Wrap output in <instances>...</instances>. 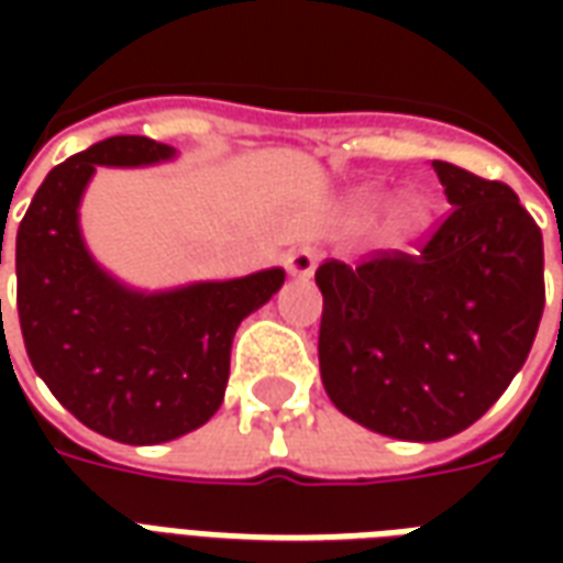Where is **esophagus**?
Segmentation results:
<instances>
[{
	"mask_svg": "<svg viewBox=\"0 0 563 563\" xmlns=\"http://www.w3.org/2000/svg\"><path fill=\"white\" fill-rule=\"evenodd\" d=\"M319 265V253L313 246H298L292 250L289 256H286V271L292 274L295 280H307V277H313V271Z\"/></svg>",
	"mask_w": 563,
	"mask_h": 563,
	"instance_id": "1",
	"label": "esophagus"
}]
</instances>
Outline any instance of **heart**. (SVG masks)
Masks as SVG:
<instances>
[{
	"label": "heart",
	"mask_w": 563,
	"mask_h": 563,
	"mask_svg": "<svg viewBox=\"0 0 563 563\" xmlns=\"http://www.w3.org/2000/svg\"><path fill=\"white\" fill-rule=\"evenodd\" d=\"M383 201H386V192L365 189L358 196V208L367 213V210H377ZM431 225H434V208H431V201L422 196H401L391 205L389 217H386L383 238L391 246H410L416 241H422L424 234L431 232Z\"/></svg>",
	"instance_id": "b5f03b06"
}]
</instances>
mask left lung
I'll return each mask as SVG.
<instances>
[{"mask_svg":"<svg viewBox=\"0 0 563 563\" xmlns=\"http://www.w3.org/2000/svg\"><path fill=\"white\" fill-rule=\"evenodd\" d=\"M452 205L419 256L325 262L319 371L367 431L437 443L519 374L543 317V234L507 184L431 162ZM563 262V253H561Z\"/></svg>","mask_w":563,"mask_h":563,"instance_id":"obj_1","label":"left lung"}]
</instances>
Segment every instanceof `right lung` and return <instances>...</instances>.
Returning a JSON list of instances; mask_svg holds the SVG:
<instances>
[{"mask_svg":"<svg viewBox=\"0 0 563 563\" xmlns=\"http://www.w3.org/2000/svg\"><path fill=\"white\" fill-rule=\"evenodd\" d=\"M174 159L177 150L144 135L75 153L44 177L14 246L20 331L35 374L78 422L129 446L177 440L220 410L234 331L286 280L283 268H265L139 289L92 256L80 201L96 168Z\"/></svg>","mask_w":563,"mask_h":563,"instance_id":"right-lung-1","label":"right lung"}]
</instances>
